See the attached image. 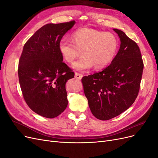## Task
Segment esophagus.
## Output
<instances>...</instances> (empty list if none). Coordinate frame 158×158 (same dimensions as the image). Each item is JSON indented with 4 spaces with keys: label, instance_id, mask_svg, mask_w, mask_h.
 <instances>
[{
    "label": "esophagus",
    "instance_id": "obj_1",
    "mask_svg": "<svg viewBox=\"0 0 158 158\" xmlns=\"http://www.w3.org/2000/svg\"><path fill=\"white\" fill-rule=\"evenodd\" d=\"M82 76H83L82 74H81L78 73H75V78H76V79H78V80L82 79Z\"/></svg>",
    "mask_w": 158,
    "mask_h": 158
}]
</instances>
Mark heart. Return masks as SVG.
Segmentation results:
<instances>
[{
	"label": "heart",
	"instance_id": "obj_1",
	"mask_svg": "<svg viewBox=\"0 0 158 158\" xmlns=\"http://www.w3.org/2000/svg\"><path fill=\"white\" fill-rule=\"evenodd\" d=\"M118 47V40L113 33L88 27L76 30L73 35V40L63 39L59 44L60 54L70 63L82 51L83 56L72 64L74 70L80 72L93 66L96 70L106 67L114 59Z\"/></svg>",
	"mask_w": 158,
	"mask_h": 158
}]
</instances>
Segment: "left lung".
I'll return each instance as SVG.
<instances>
[{"mask_svg": "<svg viewBox=\"0 0 158 158\" xmlns=\"http://www.w3.org/2000/svg\"><path fill=\"white\" fill-rule=\"evenodd\" d=\"M113 30L121 41L115 57L102 72L82 79L91 112L102 121L119 115L135 102L139 92L144 69L136 43L123 31Z\"/></svg>", "mask_w": 158, "mask_h": 158, "instance_id": "1", "label": "left lung"}]
</instances>
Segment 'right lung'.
Returning a JSON list of instances; mask_svg holds the SVG:
<instances>
[{"instance_id": "1", "label": "right lung", "mask_w": 158, "mask_h": 158, "mask_svg": "<svg viewBox=\"0 0 158 158\" xmlns=\"http://www.w3.org/2000/svg\"><path fill=\"white\" fill-rule=\"evenodd\" d=\"M75 23H47L23 46L18 64L19 82L27 106L42 117L55 118L67 107L65 84L74 73L63 62L59 44Z\"/></svg>"}]
</instances>
